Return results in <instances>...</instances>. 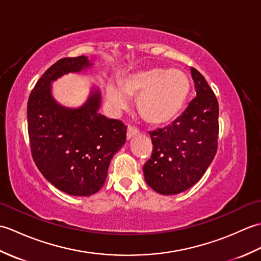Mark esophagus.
Instances as JSON below:
<instances>
[{
    "label": "esophagus",
    "mask_w": 261,
    "mask_h": 261,
    "mask_svg": "<svg viewBox=\"0 0 261 261\" xmlns=\"http://www.w3.org/2000/svg\"><path fill=\"white\" fill-rule=\"evenodd\" d=\"M138 135H139V132H138V130L135 129V127H132V126L127 127V130H126V139L127 140L132 139V138L137 137Z\"/></svg>",
    "instance_id": "1"
}]
</instances>
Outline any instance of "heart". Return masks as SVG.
Segmentation results:
<instances>
[{
  "instance_id": "obj_1",
  "label": "heart",
  "mask_w": 261,
  "mask_h": 261,
  "mask_svg": "<svg viewBox=\"0 0 261 261\" xmlns=\"http://www.w3.org/2000/svg\"><path fill=\"white\" fill-rule=\"evenodd\" d=\"M190 91V79L182 70L152 67L129 74L120 86L110 83L105 97L115 112L129 107V97H138L141 118L151 125H164L179 114Z\"/></svg>"
}]
</instances>
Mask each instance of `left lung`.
<instances>
[{
  "mask_svg": "<svg viewBox=\"0 0 261 261\" xmlns=\"http://www.w3.org/2000/svg\"><path fill=\"white\" fill-rule=\"evenodd\" d=\"M191 74L196 97L173 123L150 132L153 149L143 175L147 184L163 195L195 185L218 150V99L198 70L192 67Z\"/></svg>",
  "mask_w": 261,
  "mask_h": 261,
  "instance_id": "obj_1",
  "label": "left lung"
}]
</instances>
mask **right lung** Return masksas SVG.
<instances>
[{"instance_id": "1", "label": "right lung", "mask_w": 261, "mask_h": 261, "mask_svg": "<svg viewBox=\"0 0 261 261\" xmlns=\"http://www.w3.org/2000/svg\"><path fill=\"white\" fill-rule=\"evenodd\" d=\"M93 66L85 56L63 58L49 67L29 96L28 131L32 158L43 177L68 195L90 196L104 185L111 159L125 143L126 126L98 113L101 92L92 87L80 108L55 99L51 84Z\"/></svg>"}]
</instances>
